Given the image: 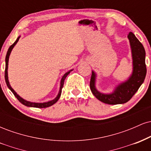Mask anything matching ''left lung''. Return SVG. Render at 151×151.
I'll return each mask as SVG.
<instances>
[{
    "label": "left lung",
    "mask_w": 151,
    "mask_h": 151,
    "mask_svg": "<svg viewBox=\"0 0 151 151\" xmlns=\"http://www.w3.org/2000/svg\"><path fill=\"white\" fill-rule=\"evenodd\" d=\"M131 45L133 59V72L127 80L119 84L111 93H103L96 89V74L92 71L90 89L91 92L99 101L108 104H120L129 101L138 91L144 81L146 75L145 51L143 45L137 39L133 32L128 35Z\"/></svg>",
    "instance_id": "1"
}]
</instances>
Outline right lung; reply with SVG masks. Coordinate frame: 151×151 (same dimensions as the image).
Masks as SVG:
<instances>
[{
	"mask_svg": "<svg viewBox=\"0 0 151 151\" xmlns=\"http://www.w3.org/2000/svg\"><path fill=\"white\" fill-rule=\"evenodd\" d=\"M20 36H19V37L17 38V40H15V42L13 43V45H12L10 47L9 49H8V52H7V54H6V70H5V79H6V84L7 86H8V87L9 88V89L10 91L13 92V94L15 95V96L16 97L17 99H18V101L20 102V103L22 104L23 105L26 106H29V107H35V108H47V107H49V106H51L52 105H53L54 104L56 103L57 101H58V99H60V96H61V93H62V87H63L64 86V81H65V78L67 77V76L70 73V72H72V70H71L70 71H68L67 72H66V73L64 74L63 77H62V79H61V81H60V91H59V93L58 94V96L55 97V99H54L53 100H52V101H49L47 102H44V103H35V102H30V101H26V100L24 99H22V97H20V96L15 91H14V89H13V88L10 86V84L9 83V81H8V60H9V56L10 55V52H11L12 50H13V48L14 47V46L15 45L17 44V42H18L19 39H20Z\"/></svg>",
	"mask_w": 151,
	"mask_h": 151,
	"instance_id": "add662e5",
	"label": "right lung"
}]
</instances>
